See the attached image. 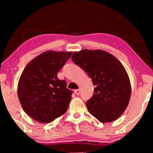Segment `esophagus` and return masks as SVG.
<instances>
[{
    "mask_svg": "<svg viewBox=\"0 0 153 153\" xmlns=\"http://www.w3.org/2000/svg\"><path fill=\"white\" fill-rule=\"evenodd\" d=\"M80 91H81L80 88H79V89H77V90H75V91H74L75 93H76V95H79V94H80Z\"/></svg>",
    "mask_w": 153,
    "mask_h": 153,
    "instance_id": "1",
    "label": "esophagus"
}]
</instances>
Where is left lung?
Returning <instances> with one entry per match:
<instances>
[{"mask_svg":"<svg viewBox=\"0 0 153 153\" xmlns=\"http://www.w3.org/2000/svg\"><path fill=\"white\" fill-rule=\"evenodd\" d=\"M73 62L92 78L93 97L86 102L88 112L102 123L114 121L128 106L131 84L122 63L103 50L74 51Z\"/></svg>","mask_w":153,"mask_h":153,"instance_id":"left-lung-1","label":"left lung"}]
</instances>
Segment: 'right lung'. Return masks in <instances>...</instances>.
<instances>
[{
	"label": "right lung",
	"instance_id": "right-lung-1",
	"mask_svg": "<svg viewBox=\"0 0 153 153\" xmlns=\"http://www.w3.org/2000/svg\"><path fill=\"white\" fill-rule=\"evenodd\" d=\"M72 53L44 52L29 62L21 75L17 88L21 105L38 123H51L68 110L72 91L57 74Z\"/></svg>",
	"mask_w": 153,
	"mask_h": 153
}]
</instances>
